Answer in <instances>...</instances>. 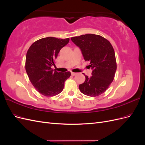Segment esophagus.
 <instances>
[{
	"instance_id": "esophagus-1",
	"label": "esophagus",
	"mask_w": 145,
	"mask_h": 145,
	"mask_svg": "<svg viewBox=\"0 0 145 145\" xmlns=\"http://www.w3.org/2000/svg\"><path fill=\"white\" fill-rule=\"evenodd\" d=\"M76 72H71V75H72V76H75V75H76Z\"/></svg>"
}]
</instances>
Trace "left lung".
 I'll return each mask as SVG.
<instances>
[{
  "mask_svg": "<svg viewBox=\"0 0 145 145\" xmlns=\"http://www.w3.org/2000/svg\"><path fill=\"white\" fill-rule=\"evenodd\" d=\"M80 48L85 61L89 62L92 76H85L79 85L82 93L90 97H97L107 90L114 78L117 63L114 48L107 39L99 35L88 34L71 38Z\"/></svg>",
  "mask_w": 145,
  "mask_h": 145,
  "instance_id": "obj_1",
  "label": "left lung"
}]
</instances>
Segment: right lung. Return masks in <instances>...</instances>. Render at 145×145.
Wrapping results in <instances>:
<instances>
[{
    "label": "right lung",
    "instance_id": "1",
    "mask_svg": "<svg viewBox=\"0 0 145 145\" xmlns=\"http://www.w3.org/2000/svg\"><path fill=\"white\" fill-rule=\"evenodd\" d=\"M69 41V38H42L34 42L27 52L25 69L29 79L39 93L46 97L60 93L71 76L69 71L60 72L51 68L59 51Z\"/></svg>",
    "mask_w": 145,
    "mask_h": 145
}]
</instances>
